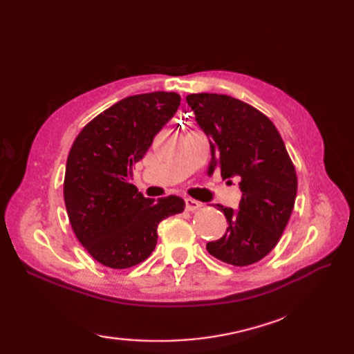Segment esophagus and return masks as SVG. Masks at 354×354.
I'll return each mask as SVG.
<instances>
[{"instance_id":"1","label":"esophagus","mask_w":354,"mask_h":354,"mask_svg":"<svg viewBox=\"0 0 354 354\" xmlns=\"http://www.w3.org/2000/svg\"><path fill=\"white\" fill-rule=\"evenodd\" d=\"M185 202H186V209H187V211H195V209H198V208L202 207L201 202H198V201H195V199H192V198H187Z\"/></svg>"}]
</instances>
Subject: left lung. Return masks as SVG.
I'll use <instances>...</instances> for the list:
<instances>
[{"label":"left lung","mask_w":354,"mask_h":354,"mask_svg":"<svg viewBox=\"0 0 354 354\" xmlns=\"http://www.w3.org/2000/svg\"><path fill=\"white\" fill-rule=\"evenodd\" d=\"M201 130L209 138V171L239 180L238 209L217 203L227 220L220 239L208 242L216 259L238 267L250 266L279 242L297 196V173L274 124L260 111L226 94H189Z\"/></svg>","instance_id":"obj_1"}]
</instances>
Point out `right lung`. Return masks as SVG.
<instances>
[{"mask_svg": "<svg viewBox=\"0 0 354 354\" xmlns=\"http://www.w3.org/2000/svg\"><path fill=\"white\" fill-rule=\"evenodd\" d=\"M177 93L125 97L85 125L71 147L63 196L75 236L95 261L128 269L145 261L158 224L183 212L178 196L145 198L130 183L133 167L180 106Z\"/></svg>", "mask_w": 354, "mask_h": 354, "instance_id": "1", "label": "right lung"}]
</instances>
